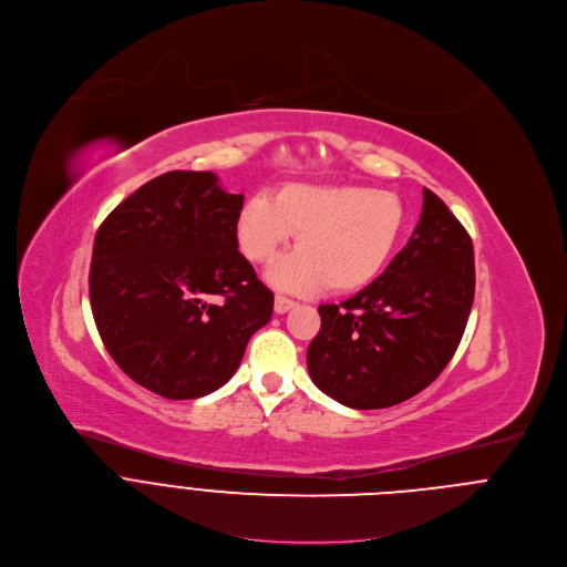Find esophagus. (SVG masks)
Wrapping results in <instances>:
<instances>
[{"label": "esophagus", "instance_id": "esophagus-1", "mask_svg": "<svg viewBox=\"0 0 567 567\" xmlns=\"http://www.w3.org/2000/svg\"><path fill=\"white\" fill-rule=\"evenodd\" d=\"M293 307H296V302L289 300V298H285V296H276V298H274V309H276V313H287V311L293 309Z\"/></svg>", "mask_w": 567, "mask_h": 567}]
</instances>
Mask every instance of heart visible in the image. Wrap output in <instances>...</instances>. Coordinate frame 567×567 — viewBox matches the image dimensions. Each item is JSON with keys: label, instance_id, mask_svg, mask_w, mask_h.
<instances>
[{"label": "heart", "instance_id": "heart-1", "mask_svg": "<svg viewBox=\"0 0 567 567\" xmlns=\"http://www.w3.org/2000/svg\"><path fill=\"white\" fill-rule=\"evenodd\" d=\"M406 209L395 192L364 185L289 183L256 194L238 212V247L251 262H269L298 234V245L271 269L287 291H355L373 282L395 251Z\"/></svg>", "mask_w": 567, "mask_h": 567}]
</instances>
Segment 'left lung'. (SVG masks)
Returning a JSON list of instances; mask_svg holds the SVG:
<instances>
[{"instance_id":"8db88e82","label":"left lung","mask_w":567,"mask_h":567,"mask_svg":"<svg viewBox=\"0 0 567 567\" xmlns=\"http://www.w3.org/2000/svg\"><path fill=\"white\" fill-rule=\"evenodd\" d=\"M473 298V240L424 187L420 223L384 274L340 305H320L307 349L313 384L360 411L417 395L455 355Z\"/></svg>"}]
</instances>
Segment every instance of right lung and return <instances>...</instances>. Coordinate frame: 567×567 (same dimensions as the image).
I'll return each mask as SVG.
<instances>
[{
    "label": "right lung",
    "instance_id": "right-lung-1",
    "mask_svg": "<svg viewBox=\"0 0 567 567\" xmlns=\"http://www.w3.org/2000/svg\"><path fill=\"white\" fill-rule=\"evenodd\" d=\"M243 194L212 172H165L101 223L90 262V307L118 369L167 400L220 389L274 293L238 251Z\"/></svg>",
    "mask_w": 567,
    "mask_h": 567
}]
</instances>
